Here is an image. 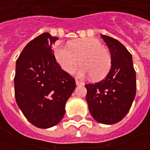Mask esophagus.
<instances>
[{"label":"esophagus","mask_w":150,"mask_h":150,"mask_svg":"<svg viewBox=\"0 0 150 150\" xmlns=\"http://www.w3.org/2000/svg\"><path fill=\"white\" fill-rule=\"evenodd\" d=\"M75 82H76V85H77V86H79V85H83V83H82V82H80V81H79V80H78V79H76V81H75Z\"/></svg>","instance_id":"esophagus-1"}]
</instances>
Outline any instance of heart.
<instances>
[{"instance_id":"obj_1","label":"heart","mask_w":150,"mask_h":150,"mask_svg":"<svg viewBox=\"0 0 150 150\" xmlns=\"http://www.w3.org/2000/svg\"><path fill=\"white\" fill-rule=\"evenodd\" d=\"M54 55L67 72H72L81 61L83 65L76 71L80 78L92 76L93 80H100L111 67V55L95 38L74 40L69 45H58L55 47Z\"/></svg>"}]
</instances>
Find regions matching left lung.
<instances>
[{
	"label": "left lung",
	"instance_id": "8db88e82",
	"mask_svg": "<svg viewBox=\"0 0 150 150\" xmlns=\"http://www.w3.org/2000/svg\"><path fill=\"white\" fill-rule=\"evenodd\" d=\"M111 53V68L106 78L86 84V100L92 117L103 124L121 121L129 112L136 94V73L133 58L123 44L101 35Z\"/></svg>",
	"mask_w": 150,
	"mask_h": 150
}]
</instances>
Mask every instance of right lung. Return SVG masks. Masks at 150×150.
Instances as JSON below:
<instances>
[{"label":"right lung","instance_id":"obj_1","mask_svg":"<svg viewBox=\"0 0 150 150\" xmlns=\"http://www.w3.org/2000/svg\"><path fill=\"white\" fill-rule=\"evenodd\" d=\"M58 38L45 32L22 50L16 63V103L26 119L40 129L58 124L76 88L74 78L57 62L52 45Z\"/></svg>","mask_w":150,"mask_h":150}]
</instances>
